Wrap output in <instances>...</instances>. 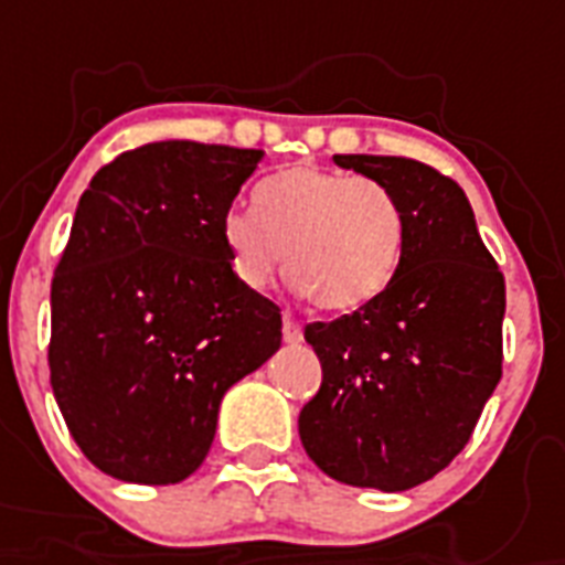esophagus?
Wrapping results in <instances>:
<instances>
[{
    "instance_id": "obj_1",
    "label": "esophagus",
    "mask_w": 565,
    "mask_h": 565,
    "mask_svg": "<svg viewBox=\"0 0 565 565\" xmlns=\"http://www.w3.org/2000/svg\"><path fill=\"white\" fill-rule=\"evenodd\" d=\"M301 337H305V328H301L299 319L290 317V313H284V340H287V343H299Z\"/></svg>"
}]
</instances>
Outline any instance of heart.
<instances>
[{
	"label": "heart",
	"instance_id": "heart-1",
	"mask_svg": "<svg viewBox=\"0 0 565 565\" xmlns=\"http://www.w3.org/2000/svg\"><path fill=\"white\" fill-rule=\"evenodd\" d=\"M231 273L248 290L273 284L281 264L326 313L370 305L398 273L407 220L384 181L322 167H287L255 188V213L222 216Z\"/></svg>",
	"mask_w": 565,
	"mask_h": 565
}]
</instances>
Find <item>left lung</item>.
Here are the masks:
<instances>
[{
  "instance_id": "8db88e82",
  "label": "left lung",
  "mask_w": 565,
  "mask_h": 565,
  "mask_svg": "<svg viewBox=\"0 0 565 565\" xmlns=\"http://www.w3.org/2000/svg\"><path fill=\"white\" fill-rule=\"evenodd\" d=\"M334 161L398 195L407 243L377 299L305 328L322 384L301 407L299 437L334 481L402 492L463 451L499 386L504 275L457 181L411 158Z\"/></svg>"
}]
</instances>
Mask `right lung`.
Listing matches in <instances>:
<instances>
[{
  "mask_svg": "<svg viewBox=\"0 0 565 565\" xmlns=\"http://www.w3.org/2000/svg\"><path fill=\"white\" fill-rule=\"evenodd\" d=\"M260 154L149 143L84 190L52 278L49 375L73 439L110 478L193 475L225 390L281 345V308L237 281L222 243Z\"/></svg>",
  "mask_w": 565,
  "mask_h": 565,
  "instance_id": "right-lung-1",
  "label": "right lung"
}]
</instances>
